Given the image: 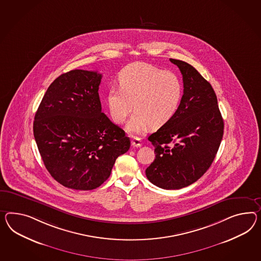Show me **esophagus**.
<instances>
[{
  "label": "esophagus",
  "instance_id": "esophagus-1",
  "mask_svg": "<svg viewBox=\"0 0 261 261\" xmlns=\"http://www.w3.org/2000/svg\"><path fill=\"white\" fill-rule=\"evenodd\" d=\"M132 145L135 147H141V146H142V141H141L139 137H135V136H134L133 139H132Z\"/></svg>",
  "mask_w": 261,
  "mask_h": 261
}]
</instances>
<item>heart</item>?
Masks as SVG:
<instances>
[{
	"label": "heart",
	"instance_id": "obj_1",
	"mask_svg": "<svg viewBox=\"0 0 261 261\" xmlns=\"http://www.w3.org/2000/svg\"><path fill=\"white\" fill-rule=\"evenodd\" d=\"M120 88H112L108 106L114 122L121 124L134 109L136 113L127 129L142 133L147 127H159L171 120L178 112L184 88L172 72L144 62L127 65L119 74Z\"/></svg>",
	"mask_w": 261,
	"mask_h": 261
}]
</instances>
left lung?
<instances>
[{"mask_svg": "<svg viewBox=\"0 0 261 261\" xmlns=\"http://www.w3.org/2000/svg\"><path fill=\"white\" fill-rule=\"evenodd\" d=\"M182 74L184 94L173 118L148 136L155 159L147 178L163 189L199 180L213 163L223 135V119L211 84L190 64L170 59Z\"/></svg>", "mask_w": 261, "mask_h": 261, "instance_id": "obj_1", "label": "left lung"}]
</instances>
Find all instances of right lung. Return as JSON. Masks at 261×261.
<instances>
[{
  "label": "right lung",
  "instance_id": "add662e5",
  "mask_svg": "<svg viewBox=\"0 0 261 261\" xmlns=\"http://www.w3.org/2000/svg\"><path fill=\"white\" fill-rule=\"evenodd\" d=\"M102 74L72 70L47 89L35 114L34 137L41 159L63 187L92 190L110 177L130 147L125 132L101 111Z\"/></svg>",
  "mask_w": 261,
  "mask_h": 261
}]
</instances>
